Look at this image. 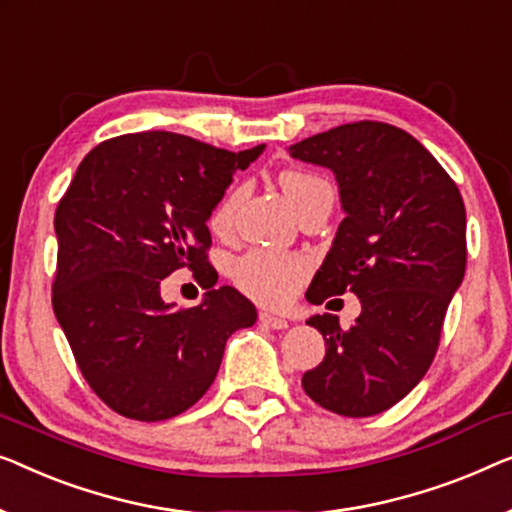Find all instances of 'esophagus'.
<instances>
[{
    "instance_id": "1",
    "label": "esophagus",
    "mask_w": 512,
    "mask_h": 512,
    "mask_svg": "<svg viewBox=\"0 0 512 512\" xmlns=\"http://www.w3.org/2000/svg\"><path fill=\"white\" fill-rule=\"evenodd\" d=\"M258 321H261L263 325H268V328H272V330H286L288 328L286 318L268 314V311H261V314H258Z\"/></svg>"
}]
</instances>
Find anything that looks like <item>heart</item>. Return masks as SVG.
<instances>
[{
  "label": "heart",
  "mask_w": 512,
  "mask_h": 512,
  "mask_svg": "<svg viewBox=\"0 0 512 512\" xmlns=\"http://www.w3.org/2000/svg\"><path fill=\"white\" fill-rule=\"evenodd\" d=\"M279 184L295 210H302L307 203L318 196H335V189L328 177L314 170L288 168L279 175ZM242 191L238 187L228 189L224 196L214 203L207 224L212 233L231 235L235 226V212H238ZM311 263L300 254H279L268 249H251L240 256L233 265V281L240 291L254 302L268 307H284L298 295L300 286L309 277Z\"/></svg>",
  "instance_id": "heart-1"
}]
</instances>
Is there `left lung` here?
<instances>
[{
	"label": "left lung",
	"mask_w": 512,
	"mask_h": 512,
	"mask_svg": "<svg viewBox=\"0 0 512 512\" xmlns=\"http://www.w3.org/2000/svg\"><path fill=\"white\" fill-rule=\"evenodd\" d=\"M288 152L335 173L346 212L307 300L353 293L362 305L346 330L332 314L309 318L325 358L302 388L339 416H376L416 388L439 348L466 270L462 194L411 133L385 122L342 124Z\"/></svg>",
	"instance_id": "obj_1"
}]
</instances>
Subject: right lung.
<instances>
[{
  "label": "right lung",
  "instance_id": "right-lung-1",
  "mask_svg": "<svg viewBox=\"0 0 512 512\" xmlns=\"http://www.w3.org/2000/svg\"><path fill=\"white\" fill-rule=\"evenodd\" d=\"M244 152L170 131L108 138L78 166L55 212L53 309L94 395L124 418L157 422L210 388L226 339L256 323V307L217 284L207 217ZM195 272L198 308L160 300L168 273Z\"/></svg>",
  "mask_w": 512,
  "mask_h": 512
}]
</instances>
